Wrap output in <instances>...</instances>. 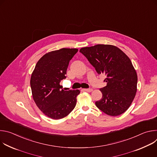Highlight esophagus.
I'll list each match as a JSON object with an SVG mask.
<instances>
[{"label": "esophagus", "mask_w": 157, "mask_h": 157, "mask_svg": "<svg viewBox=\"0 0 157 157\" xmlns=\"http://www.w3.org/2000/svg\"><path fill=\"white\" fill-rule=\"evenodd\" d=\"M83 90H84V91H87V92H91V91H93V89H91V88L84 89Z\"/></svg>", "instance_id": "esophagus-1"}]
</instances>
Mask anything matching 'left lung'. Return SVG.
<instances>
[{
    "mask_svg": "<svg viewBox=\"0 0 157 157\" xmlns=\"http://www.w3.org/2000/svg\"><path fill=\"white\" fill-rule=\"evenodd\" d=\"M96 72L106 76V86L100 88L102 99L96 105L105 114L117 116L132 104L137 92V75L129 58L119 48L96 44L80 49Z\"/></svg>",
    "mask_w": 157,
    "mask_h": 157,
    "instance_id": "left-lung-1",
    "label": "left lung"
}]
</instances>
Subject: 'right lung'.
I'll return each instance as SVG.
<instances>
[{"label": "right lung", "mask_w": 157, "mask_h": 157, "mask_svg": "<svg viewBox=\"0 0 157 157\" xmlns=\"http://www.w3.org/2000/svg\"><path fill=\"white\" fill-rule=\"evenodd\" d=\"M76 48H61L43 55L37 62L30 79L34 101L42 113L53 119L68 116L76 104L77 90L64 91L59 85L66 77L70 61Z\"/></svg>", "instance_id": "right-lung-1"}]
</instances>
